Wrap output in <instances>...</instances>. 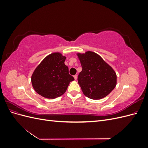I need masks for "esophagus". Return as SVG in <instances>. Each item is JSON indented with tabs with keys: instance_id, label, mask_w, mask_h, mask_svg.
<instances>
[{
	"instance_id": "obj_1",
	"label": "esophagus",
	"mask_w": 148,
	"mask_h": 148,
	"mask_svg": "<svg viewBox=\"0 0 148 148\" xmlns=\"http://www.w3.org/2000/svg\"><path fill=\"white\" fill-rule=\"evenodd\" d=\"M74 78H75V80H77V78H78V76H77V75H74Z\"/></svg>"
}]
</instances>
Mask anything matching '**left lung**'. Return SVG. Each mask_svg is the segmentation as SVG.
Returning a JSON list of instances; mask_svg holds the SVG:
<instances>
[{
    "instance_id": "1",
    "label": "left lung",
    "mask_w": 148,
    "mask_h": 148,
    "mask_svg": "<svg viewBox=\"0 0 148 148\" xmlns=\"http://www.w3.org/2000/svg\"><path fill=\"white\" fill-rule=\"evenodd\" d=\"M77 55L82 66L78 81L84 95L92 99H101L109 95L117 84L114 70L94 52Z\"/></svg>"
}]
</instances>
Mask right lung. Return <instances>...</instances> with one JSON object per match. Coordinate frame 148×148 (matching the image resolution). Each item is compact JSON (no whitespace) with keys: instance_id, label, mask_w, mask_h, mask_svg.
Segmentation results:
<instances>
[{"instance_id":"right-lung-1","label":"right lung","mask_w":148,"mask_h":148,"mask_svg":"<svg viewBox=\"0 0 148 148\" xmlns=\"http://www.w3.org/2000/svg\"><path fill=\"white\" fill-rule=\"evenodd\" d=\"M66 57L60 52L46 56L34 70L31 80L38 94L47 99H55L65 92L74 78L65 65Z\"/></svg>"}]
</instances>
